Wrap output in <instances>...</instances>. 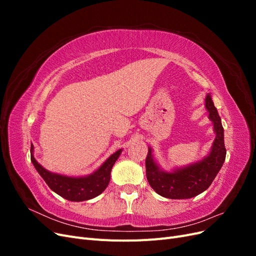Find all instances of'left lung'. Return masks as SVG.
Returning <instances> with one entry per match:
<instances>
[{
	"mask_svg": "<svg viewBox=\"0 0 256 256\" xmlns=\"http://www.w3.org/2000/svg\"><path fill=\"white\" fill-rule=\"evenodd\" d=\"M205 108L208 111V118L214 124L216 138L210 152L202 160L186 166L175 168L168 172L154 161L152 148L148 147V154L145 160L146 177L150 187L159 196L173 200L191 198L198 196L208 189L226 161L224 130L218 111L209 95L205 98Z\"/></svg>",
	"mask_w": 256,
	"mask_h": 256,
	"instance_id": "obj_1",
	"label": "left lung"
}]
</instances>
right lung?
Returning <instances> with one entry per match:
<instances>
[{
    "instance_id": "1",
    "label": "right lung",
    "mask_w": 256,
    "mask_h": 256,
    "mask_svg": "<svg viewBox=\"0 0 256 256\" xmlns=\"http://www.w3.org/2000/svg\"><path fill=\"white\" fill-rule=\"evenodd\" d=\"M122 150H118L112 154L94 173L79 177L52 173L46 170L34 158L33 144L30 145V160L37 172L52 191L72 202H82V200L94 198L104 191L110 182L111 170L122 154Z\"/></svg>"
}]
</instances>
